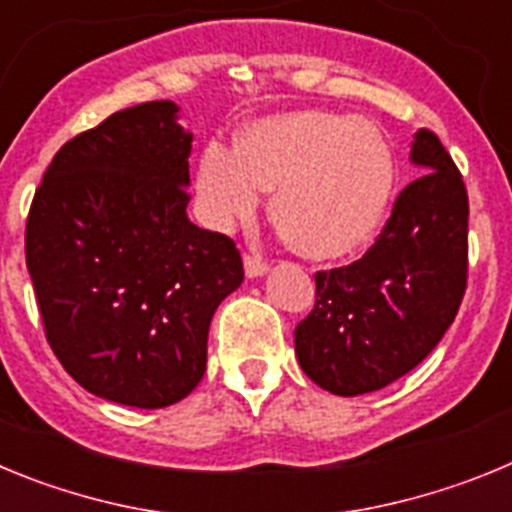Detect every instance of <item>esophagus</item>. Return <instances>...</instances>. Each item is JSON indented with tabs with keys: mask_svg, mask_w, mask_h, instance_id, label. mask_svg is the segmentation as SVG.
<instances>
[{
	"mask_svg": "<svg viewBox=\"0 0 512 512\" xmlns=\"http://www.w3.org/2000/svg\"><path fill=\"white\" fill-rule=\"evenodd\" d=\"M243 266H246V277L248 279L264 277L266 271H269V264H266L261 256H256V253H246V256H243Z\"/></svg>",
	"mask_w": 512,
	"mask_h": 512,
	"instance_id": "obj_1",
	"label": "esophagus"
}]
</instances>
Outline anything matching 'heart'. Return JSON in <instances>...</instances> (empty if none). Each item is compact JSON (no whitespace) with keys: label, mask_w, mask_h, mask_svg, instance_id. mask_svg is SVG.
Here are the masks:
<instances>
[{"label":"heart","mask_w":512,"mask_h":512,"mask_svg":"<svg viewBox=\"0 0 512 512\" xmlns=\"http://www.w3.org/2000/svg\"><path fill=\"white\" fill-rule=\"evenodd\" d=\"M395 153L369 120L300 110L248 125L235 148L202 151L194 189L210 225L230 230L271 194V223L312 261L351 256L372 241L395 192Z\"/></svg>","instance_id":"heart-1"}]
</instances>
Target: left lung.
Masks as SVG:
<instances>
[{
  "mask_svg": "<svg viewBox=\"0 0 512 512\" xmlns=\"http://www.w3.org/2000/svg\"><path fill=\"white\" fill-rule=\"evenodd\" d=\"M402 189L374 246L315 274V307L295 328L312 382L341 397L382 390L431 354L467 289L469 197L436 133L418 130Z\"/></svg>",
  "mask_w": 512,
  "mask_h": 512,
  "instance_id": "obj_1",
  "label": "left lung"
}]
</instances>
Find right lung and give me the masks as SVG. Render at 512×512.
Masks as SVG:
<instances>
[{"instance_id":"add662e5","label":"right lung","mask_w":512,"mask_h":512,"mask_svg":"<svg viewBox=\"0 0 512 512\" xmlns=\"http://www.w3.org/2000/svg\"><path fill=\"white\" fill-rule=\"evenodd\" d=\"M176 112L135 104L63 143L25 228L53 354L92 395L143 410L200 384L212 315L243 282L235 243L187 217L192 133Z\"/></svg>"}]
</instances>
